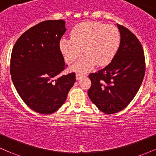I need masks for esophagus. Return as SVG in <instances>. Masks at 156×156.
Here are the masks:
<instances>
[{
  "label": "esophagus",
  "instance_id": "obj_1",
  "mask_svg": "<svg viewBox=\"0 0 156 156\" xmlns=\"http://www.w3.org/2000/svg\"><path fill=\"white\" fill-rule=\"evenodd\" d=\"M75 76H76L77 81H79L80 79H81V78H83V77H85V75H81V74H79V73H77L76 75H75Z\"/></svg>",
  "mask_w": 156,
  "mask_h": 156
}]
</instances>
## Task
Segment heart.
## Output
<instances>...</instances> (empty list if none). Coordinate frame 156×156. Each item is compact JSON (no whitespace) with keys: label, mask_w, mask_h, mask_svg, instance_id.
I'll return each instance as SVG.
<instances>
[{"label":"heart","mask_w":156,"mask_h":156,"mask_svg":"<svg viewBox=\"0 0 156 156\" xmlns=\"http://www.w3.org/2000/svg\"><path fill=\"white\" fill-rule=\"evenodd\" d=\"M120 43V34L115 26L98 22H85L77 24L71 38L60 39V48L66 61L72 63L82 52L83 56L72 67L80 73H87L95 65H107L117 53Z\"/></svg>","instance_id":"b5f03b06"}]
</instances>
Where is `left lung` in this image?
<instances>
[{"mask_svg": "<svg viewBox=\"0 0 156 156\" xmlns=\"http://www.w3.org/2000/svg\"><path fill=\"white\" fill-rule=\"evenodd\" d=\"M120 44L111 63L90 74L88 96L107 114L124 109L137 94L145 75V57L140 41L129 29L117 24Z\"/></svg>", "mask_w": 156, "mask_h": 156, "instance_id": "obj_1", "label": "left lung"}]
</instances>
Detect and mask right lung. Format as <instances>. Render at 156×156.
I'll return each mask as SVG.
<instances>
[{"instance_id": "obj_1", "label": "right lung", "mask_w": 156, "mask_h": 156, "mask_svg": "<svg viewBox=\"0 0 156 156\" xmlns=\"http://www.w3.org/2000/svg\"><path fill=\"white\" fill-rule=\"evenodd\" d=\"M66 30L61 19L42 22L25 31L13 46V84L24 102L39 114L57 111L75 82V73L55 78L67 66L60 48Z\"/></svg>"}]
</instances>
